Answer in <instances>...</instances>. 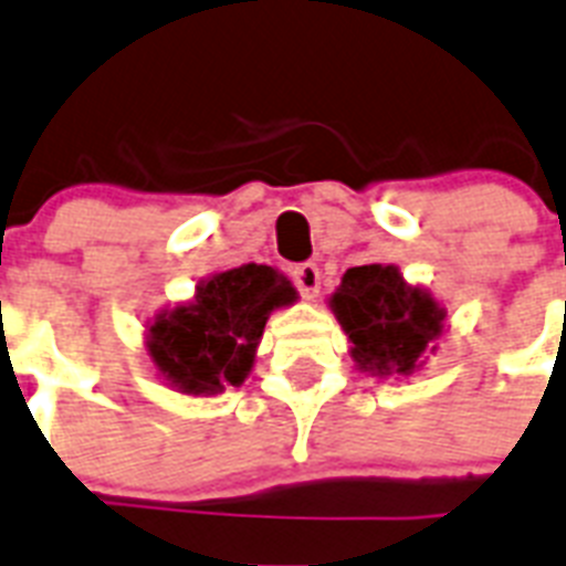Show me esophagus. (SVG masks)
Returning a JSON list of instances; mask_svg holds the SVG:
<instances>
[{
	"mask_svg": "<svg viewBox=\"0 0 566 566\" xmlns=\"http://www.w3.org/2000/svg\"><path fill=\"white\" fill-rule=\"evenodd\" d=\"M293 284H296V291L302 293L305 298H314L316 293H319V284H323V273H319V268L316 264H298V268H293Z\"/></svg>",
	"mask_w": 566,
	"mask_h": 566,
	"instance_id": "34e87169",
	"label": "esophagus"
}]
</instances>
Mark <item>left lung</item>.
I'll list each match as a JSON object with an SVG mask.
<instances>
[{
	"label": "left lung",
	"mask_w": 566,
	"mask_h": 566,
	"mask_svg": "<svg viewBox=\"0 0 566 566\" xmlns=\"http://www.w3.org/2000/svg\"><path fill=\"white\" fill-rule=\"evenodd\" d=\"M331 307L348 334L352 357L371 375H412L444 328V311L430 293L410 287L398 268L363 264L343 275Z\"/></svg>",
	"instance_id": "1"
}]
</instances>
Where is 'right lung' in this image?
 <instances>
[{"label": "right lung", "instance_id": "obj_1", "mask_svg": "<svg viewBox=\"0 0 566 566\" xmlns=\"http://www.w3.org/2000/svg\"><path fill=\"white\" fill-rule=\"evenodd\" d=\"M293 284L268 264L211 275L195 302L165 311L148 331V352L179 392L218 395L241 387L255 363L270 311L291 305Z\"/></svg>", "mask_w": 566, "mask_h": 566}]
</instances>
